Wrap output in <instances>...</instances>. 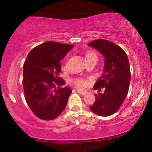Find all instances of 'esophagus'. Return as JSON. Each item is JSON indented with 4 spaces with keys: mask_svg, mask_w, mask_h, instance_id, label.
Instances as JSON below:
<instances>
[{
    "mask_svg": "<svg viewBox=\"0 0 152 152\" xmlns=\"http://www.w3.org/2000/svg\"><path fill=\"white\" fill-rule=\"evenodd\" d=\"M76 91H77V92L78 94H81V95H85V94H87V91H83L81 89H77Z\"/></svg>",
    "mask_w": 152,
    "mask_h": 152,
    "instance_id": "obj_1",
    "label": "esophagus"
}]
</instances>
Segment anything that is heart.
<instances>
[{
	"instance_id": "1",
	"label": "heart",
	"mask_w": 152,
	"mask_h": 152,
	"mask_svg": "<svg viewBox=\"0 0 152 152\" xmlns=\"http://www.w3.org/2000/svg\"><path fill=\"white\" fill-rule=\"evenodd\" d=\"M90 59H94V60H96L97 61L98 56L95 52H89L86 55V60H90ZM71 82H72L73 84L75 85L76 87H78V88H84L87 85V81L84 78L82 77L74 78Z\"/></svg>"
}]
</instances>
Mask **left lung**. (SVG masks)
<instances>
[{
    "instance_id": "8db88e82",
    "label": "left lung",
    "mask_w": 152,
    "mask_h": 152,
    "mask_svg": "<svg viewBox=\"0 0 152 152\" xmlns=\"http://www.w3.org/2000/svg\"><path fill=\"white\" fill-rule=\"evenodd\" d=\"M105 57L104 71L96 82L94 88L103 93L94 94L96 100L90 109L101 116H109L119 109L124 102L129 88L130 66L126 53L120 46L104 39L88 43Z\"/></svg>"
}]
</instances>
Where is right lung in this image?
Listing matches in <instances>:
<instances>
[{
	"label": "right lung",
	"mask_w": 152,
	"mask_h": 152,
	"mask_svg": "<svg viewBox=\"0 0 152 152\" xmlns=\"http://www.w3.org/2000/svg\"><path fill=\"white\" fill-rule=\"evenodd\" d=\"M73 47L46 41L33 48L24 62V96L32 112L41 119L53 120L66 108L72 90L69 86L61 88L66 82L59 77L60 61Z\"/></svg>",
	"instance_id": "obj_1"
}]
</instances>
